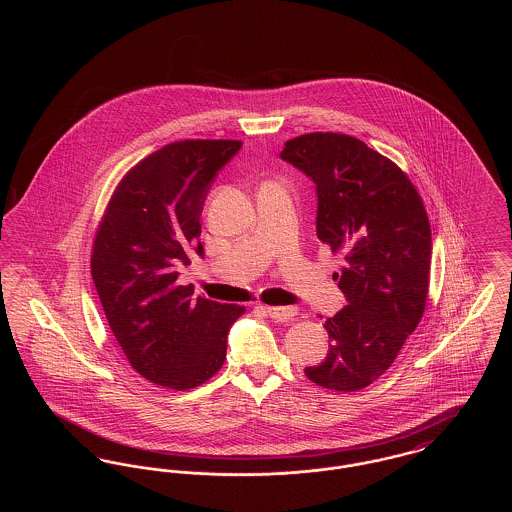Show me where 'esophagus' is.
Masks as SVG:
<instances>
[{
	"label": "esophagus",
	"instance_id": "obj_1",
	"mask_svg": "<svg viewBox=\"0 0 512 512\" xmlns=\"http://www.w3.org/2000/svg\"><path fill=\"white\" fill-rule=\"evenodd\" d=\"M267 313L276 322H288V320L297 317L295 307H267Z\"/></svg>",
	"mask_w": 512,
	"mask_h": 512
}]
</instances>
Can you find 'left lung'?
Returning a JSON list of instances; mask_svg holds the SVG:
<instances>
[{"instance_id": "left-lung-1", "label": "left lung", "mask_w": 512, "mask_h": 512, "mask_svg": "<svg viewBox=\"0 0 512 512\" xmlns=\"http://www.w3.org/2000/svg\"><path fill=\"white\" fill-rule=\"evenodd\" d=\"M280 157L315 180L318 240L345 255L334 278L349 305L326 318L328 357L305 374L326 390H363L390 368L424 315L428 213L409 176L359 138L301 134Z\"/></svg>"}]
</instances>
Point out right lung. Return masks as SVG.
<instances>
[{
	"label": "right lung",
	"mask_w": 512,
	"mask_h": 512,
	"mask_svg": "<svg viewBox=\"0 0 512 512\" xmlns=\"http://www.w3.org/2000/svg\"><path fill=\"white\" fill-rule=\"evenodd\" d=\"M240 140H182L153 151L122 176L99 220L92 278L130 366L146 380L192 390L226 359V336L245 307L192 297L178 265L201 236L203 201Z\"/></svg>",
	"instance_id": "add662e5"
}]
</instances>
